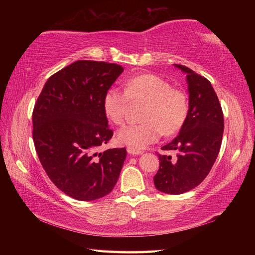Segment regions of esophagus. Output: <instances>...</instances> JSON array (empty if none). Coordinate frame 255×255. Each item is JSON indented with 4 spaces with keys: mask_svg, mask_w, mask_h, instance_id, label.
<instances>
[{
    "mask_svg": "<svg viewBox=\"0 0 255 255\" xmlns=\"http://www.w3.org/2000/svg\"><path fill=\"white\" fill-rule=\"evenodd\" d=\"M127 152H128V154H130V155H133V156H135V155H140V154H142L143 152L142 151H137V150H134V149H132V148H127Z\"/></svg>",
    "mask_w": 255,
    "mask_h": 255,
    "instance_id": "obj_1",
    "label": "esophagus"
}]
</instances>
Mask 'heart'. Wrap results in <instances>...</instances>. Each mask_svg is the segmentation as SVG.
Returning <instances> with one entry per match:
<instances>
[{"label": "heart", "instance_id": "1", "mask_svg": "<svg viewBox=\"0 0 255 255\" xmlns=\"http://www.w3.org/2000/svg\"><path fill=\"white\" fill-rule=\"evenodd\" d=\"M131 102L146 103L143 123L121 128L117 139L137 151L156 142L162 133L165 136L176 134L189 113L187 94L153 74L132 76L126 80L125 89L115 86L107 90L103 100L105 115L113 123L123 124Z\"/></svg>", "mask_w": 255, "mask_h": 255}]
</instances>
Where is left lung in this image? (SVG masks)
Segmentation results:
<instances>
[{"instance_id":"1","label":"left lung","mask_w":255,"mask_h":255,"mask_svg":"<svg viewBox=\"0 0 255 255\" xmlns=\"http://www.w3.org/2000/svg\"><path fill=\"white\" fill-rule=\"evenodd\" d=\"M175 66L186 74L189 113L179 135L161 148L175 151L176 157L158 154L154 184L167 194L190 191L205 180L219 154L224 130L222 109L211 83L188 67Z\"/></svg>"}]
</instances>
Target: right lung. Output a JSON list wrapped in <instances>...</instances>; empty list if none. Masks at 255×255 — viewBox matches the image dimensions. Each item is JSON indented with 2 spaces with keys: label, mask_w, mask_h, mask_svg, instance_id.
I'll use <instances>...</instances> for the list:
<instances>
[{
  "label": "right lung",
  "mask_w": 255,
  "mask_h": 255,
  "mask_svg": "<svg viewBox=\"0 0 255 255\" xmlns=\"http://www.w3.org/2000/svg\"><path fill=\"white\" fill-rule=\"evenodd\" d=\"M124 71L118 64L76 61L51 75L33 112V139L51 182L68 196L88 202L109 194L127 151L97 153L113 136L103 100Z\"/></svg>",
  "instance_id": "add662e5"
}]
</instances>
